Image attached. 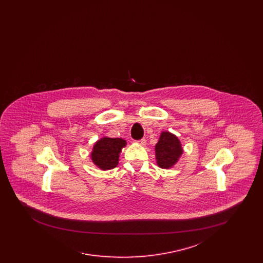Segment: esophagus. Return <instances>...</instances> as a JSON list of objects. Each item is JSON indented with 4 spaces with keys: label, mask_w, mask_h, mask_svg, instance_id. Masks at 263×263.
Masks as SVG:
<instances>
[{
    "label": "esophagus",
    "mask_w": 263,
    "mask_h": 263,
    "mask_svg": "<svg viewBox=\"0 0 263 263\" xmlns=\"http://www.w3.org/2000/svg\"><path fill=\"white\" fill-rule=\"evenodd\" d=\"M137 143L140 144L141 146H145L146 145V139H141V140L137 141Z\"/></svg>",
    "instance_id": "esophagus-1"
}]
</instances>
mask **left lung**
Masks as SVG:
<instances>
[{
    "label": "left lung",
    "mask_w": 263,
    "mask_h": 263,
    "mask_svg": "<svg viewBox=\"0 0 263 263\" xmlns=\"http://www.w3.org/2000/svg\"><path fill=\"white\" fill-rule=\"evenodd\" d=\"M155 150L157 163L162 168L172 167L183 152L178 138L170 132H163L161 134Z\"/></svg>",
    "instance_id": "8db88e82"
}]
</instances>
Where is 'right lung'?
<instances>
[{
    "label": "right lung",
    "mask_w": 263,
    "mask_h": 263,
    "mask_svg": "<svg viewBox=\"0 0 263 263\" xmlns=\"http://www.w3.org/2000/svg\"><path fill=\"white\" fill-rule=\"evenodd\" d=\"M125 146L126 141L121 138H102L93 146L91 160L103 171L114 168L118 164L119 154Z\"/></svg>",
    "instance_id": "right-lung-1"
}]
</instances>
